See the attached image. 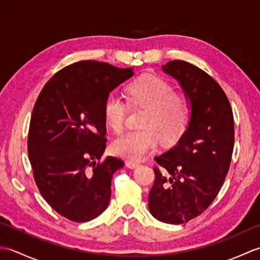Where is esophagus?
Masks as SVG:
<instances>
[{
    "label": "esophagus",
    "mask_w": 260,
    "mask_h": 260,
    "mask_svg": "<svg viewBox=\"0 0 260 260\" xmlns=\"http://www.w3.org/2000/svg\"><path fill=\"white\" fill-rule=\"evenodd\" d=\"M126 167L129 168V169H136L137 167L140 165V162H136V161H126Z\"/></svg>",
    "instance_id": "esophagus-1"
}]
</instances>
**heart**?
<instances>
[{"mask_svg":"<svg viewBox=\"0 0 260 260\" xmlns=\"http://www.w3.org/2000/svg\"><path fill=\"white\" fill-rule=\"evenodd\" d=\"M129 102L145 106L142 129L127 132L113 142V152L129 161H140L156 150L159 141L175 142L183 134L190 119V105L185 96L173 92V86L157 75H143L127 86ZM104 117L115 132L124 128L127 104L116 92L104 103Z\"/></svg>","mask_w":260,"mask_h":260,"instance_id":"b5f03b06","label":"heart"}]
</instances>
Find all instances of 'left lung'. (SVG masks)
<instances>
[{
    "mask_svg": "<svg viewBox=\"0 0 260 260\" xmlns=\"http://www.w3.org/2000/svg\"><path fill=\"white\" fill-rule=\"evenodd\" d=\"M180 84L190 105L183 134L156 156L148 209L162 222L180 224L200 215L217 197L229 171L234 151V115L227 96L213 78L182 60L162 66Z\"/></svg>",
    "mask_w": 260,
    "mask_h": 260,
    "instance_id": "left-lung-1",
    "label": "left lung"
}]
</instances>
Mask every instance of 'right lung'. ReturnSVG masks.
Returning <instances> with one entry per match:
<instances>
[{
    "instance_id": "right-lung-1",
    "label": "right lung",
    "mask_w": 260,
    "mask_h": 260,
    "mask_svg": "<svg viewBox=\"0 0 260 260\" xmlns=\"http://www.w3.org/2000/svg\"><path fill=\"white\" fill-rule=\"evenodd\" d=\"M134 76L133 68L85 60L61 69L39 95L27 153L45 200L71 221L87 222L107 209L121 159L107 156L105 99Z\"/></svg>"
}]
</instances>
